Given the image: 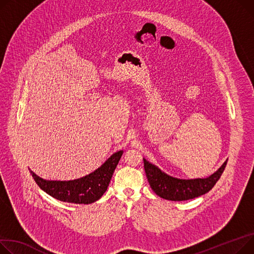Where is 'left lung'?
I'll list each match as a JSON object with an SVG mask.
<instances>
[{"instance_id":"left-lung-1","label":"left lung","mask_w":254,"mask_h":254,"mask_svg":"<svg viewBox=\"0 0 254 254\" xmlns=\"http://www.w3.org/2000/svg\"><path fill=\"white\" fill-rule=\"evenodd\" d=\"M143 160L151 189L159 197L171 201L189 200L209 192L224 173L228 161L227 159L216 172L207 178L180 179L167 175L146 158Z\"/></svg>"}]
</instances>
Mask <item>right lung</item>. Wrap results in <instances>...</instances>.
<instances>
[{
    "label": "right lung",
    "instance_id": "1",
    "mask_svg": "<svg viewBox=\"0 0 254 254\" xmlns=\"http://www.w3.org/2000/svg\"><path fill=\"white\" fill-rule=\"evenodd\" d=\"M123 153V150L115 152L96 171L72 181L45 180L29 171L39 187L50 196L68 203L91 204L106 192Z\"/></svg>",
    "mask_w": 254,
    "mask_h": 254
}]
</instances>
